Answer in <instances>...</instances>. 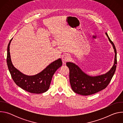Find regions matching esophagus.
Segmentation results:
<instances>
[{
  "label": "esophagus",
  "instance_id": "34e87169",
  "mask_svg": "<svg viewBox=\"0 0 123 123\" xmlns=\"http://www.w3.org/2000/svg\"><path fill=\"white\" fill-rule=\"evenodd\" d=\"M71 59V56L68 54H65L62 56V62L64 64H65L68 61Z\"/></svg>",
  "mask_w": 123,
  "mask_h": 123
}]
</instances>
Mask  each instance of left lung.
Here are the masks:
<instances>
[{
    "label": "left lung",
    "mask_w": 123,
    "mask_h": 123,
    "mask_svg": "<svg viewBox=\"0 0 123 123\" xmlns=\"http://www.w3.org/2000/svg\"><path fill=\"white\" fill-rule=\"evenodd\" d=\"M109 40L112 44L115 51L114 63L113 67L106 74L92 77L85 74L75 64L67 62V66L69 69V82L73 91L82 95H90L96 93L104 89L110 83L115 72L117 64V52L113 42L106 32Z\"/></svg>",
    "instance_id": "left-lung-1"
}]
</instances>
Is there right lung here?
<instances>
[{
  "label": "right lung",
  "mask_w": 123,
  "mask_h": 123,
  "mask_svg": "<svg viewBox=\"0 0 123 123\" xmlns=\"http://www.w3.org/2000/svg\"><path fill=\"white\" fill-rule=\"evenodd\" d=\"M10 41L7 48V63L9 72L14 83L24 90L32 93H42L49 89L52 76L56 70L61 67L62 62L60 58L48 66L38 74L28 76L19 72L12 64L10 54Z\"/></svg>",
  "instance_id": "right-lung-1"
}]
</instances>
